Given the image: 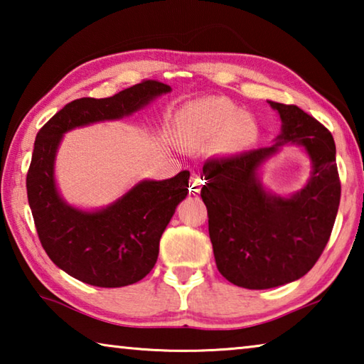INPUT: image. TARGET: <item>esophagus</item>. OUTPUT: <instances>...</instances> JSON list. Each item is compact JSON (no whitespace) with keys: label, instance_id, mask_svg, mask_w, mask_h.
<instances>
[{"label":"esophagus","instance_id":"1","mask_svg":"<svg viewBox=\"0 0 364 364\" xmlns=\"http://www.w3.org/2000/svg\"><path fill=\"white\" fill-rule=\"evenodd\" d=\"M202 184H204V176L200 175V171H191V191H193V193H199Z\"/></svg>","mask_w":364,"mask_h":364}]
</instances>
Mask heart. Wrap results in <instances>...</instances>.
Here are the masks:
<instances>
[{"label": "heart", "instance_id": "heart-1", "mask_svg": "<svg viewBox=\"0 0 364 364\" xmlns=\"http://www.w3.org/2000/svg\"><path fill=\"white\" fill-rule=\"evenodd\" d=\"M180 136L189 146H215L225 154L250 149L257 143L260 127L249 112L226 97H204L184 106L176 115Z\"/></svg>", "mask_w": 364, "mask_h": 364}]
</instances>
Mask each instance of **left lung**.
I'll use <instances>...</instances> for the list:
<instances>
[{
	"label": "left lung",
	"mask_w": 364,
	"mask_h": 364,
	"mask_svg": "<svg viewBox=\"0 0 364 364\" xmlns=\"http://www.w3.org/2000/svg\"><path fill=\"white\" fill-rule=\"evenodd\" d=\"M269 106L282 120L278 143L207 160L200 189L217 268L245 289L278 287L306 274L329 241L341 202L331 132L294 104ZM284 142L301 144L312 159L311 181L291 198L267 193L256 178L259 164Z\"/></svg>",
	"instance_id": "1"
}]
</instances>
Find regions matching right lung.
Here are the masks:
<instances>
[{
	"mask_svg": "<svg viewBox=\"0 0 364 364\" xmlns=\"http://www.w3.org/2000/svg\"><path fill=\"white\" fill-rule=\"evenodd\" d=\"M168 85L143 80L110 97H80L54 114L36 134L27 171V197L48 257L67 274L97 287L134 284L154 268L162 232L186 197L189 171L164 181H141L100 212H82L60 199L54 157L65 132L133 114Z\"/></svg>",
	"mask_w": 364,
	"mask_h": 364,
	"instance_id": "right-lung-1",
	"label": "right lung"
}]
</instances>
